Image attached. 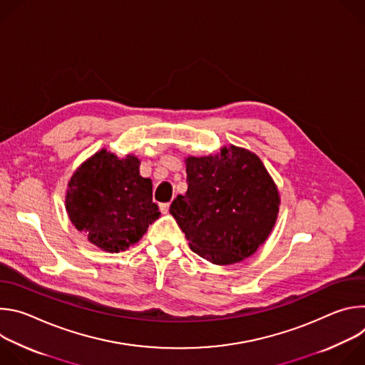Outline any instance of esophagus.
Here are the masks:
<instances>
[{
  "instance_id": "1",
  "label": "esophagus",
  "mask_w": 365,
  "mask_h": 365,
  "mask_svg": "<svg viewBox=\"0 0 365 365\" xmlns=\"http://www.w3.org/2000/svg\"><path fill=\"white\" fill-rule=\"evenodd\" d=\"M169 207H170V203H169V202L160 203V211H162V214H168V212H169Z\"/></svg>"
}]
</instances>
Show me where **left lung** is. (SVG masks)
I'll return each mask as SVG.
<instances>
[{"label": "left lung", "mask_w": 365, "mask_h": 365, "mask_svg": "<svg viewBox=\"0 0 365 365\" xmlns=\"http://www.w3.org/2000/svg\"><path fill=\"white\" fill-rule=\"evenodd\" d=\"M187 192L170 214L190 250L214 264L252 255L272 232L279 212L277 187L255 154L231 145L217 155L187 158Z\"/></svg>", "instance_id": "left-lung-1"}]
</instances>
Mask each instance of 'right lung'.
I'll list each match as a JSON object with an SVG mask.
<instances>
[{
    "instance_id": "right-lung-1",
    "label": "right lung",
    "mask_w": 365,
    "mask_h": 365,
    "mask_svg": "<svg viewBox=\"0 0 365 365\" xmlns=\"http://www.w3.org/2000/svg\"><path fill=\"white\" fill-rule=\"evenodd\" d=\"M138 168L135 155L118 159L115 154L101 150L69 182V218L101 250H127L160 217L159 206L153 202L151 180L141 178Z\"/></svg>"
}]
</instances>
